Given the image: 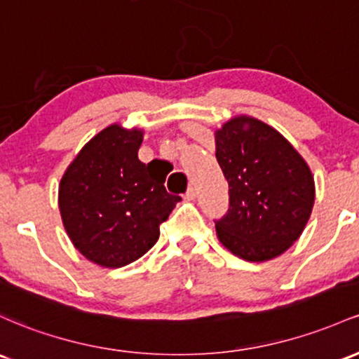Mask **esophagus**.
Wrapping results in <instances>:
<instances>
[{
  "mask_svg": "<svg viewBox=\"0 0 359 359\" xmlns=\"http://www.w3.org/2000/svg\"><path fill=\"white\" fill-rule=\"evenodd\" d=\"M196 194H198V191H196V187H189L187 192H186V199H194Z\"/></svg>",
  "mask_w": 359,
  "mask_h": 359,
  "instance_id": "obj_1",
  "label": "esophagus"
}]
</instances>
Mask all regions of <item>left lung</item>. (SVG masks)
I'll list each match as a JSON object with an SVG mask.
<instances>
[{
    "instance_id": "1",
    "label": "left lung",
    "mask_w": 359,
    "mask_h": 359,
    "mask_svg": "<svg viewBox=\"0 0 359 359\" xmlns=\"http://www.w3.org/2000/svg\"><path fill=\"white\" fill-rule=\"evenodd\" d=\"M215 136L230 189L228 212L215 222L219 242L243 261L278 257L297 242L312 212L309 165L286 137L254 117H233Z\"/></svg>"
}]
</instances>
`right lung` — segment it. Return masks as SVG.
Segmentation results:
<instances>
[{"label":"right lung","mask_w":359,"mask_h":359,"mask_svg":"<svg viewBox=\"0 0 359 359\" xmlns=\"http://www.w3.org/2000/svg\"><path fill=\"white\" fill-rule=\"evenodd\" d=\"M143 131L112 124L88 141L59 184L66 233L88 261L135 262L156 243L180 196L168 194L151 163L137 158Z\"/></svg>","instance_id":"obj_1"}]
</instances>
